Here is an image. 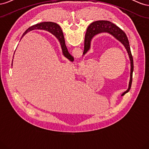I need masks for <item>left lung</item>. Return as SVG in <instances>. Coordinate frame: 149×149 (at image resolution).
I'll use <instances>...</instances> for the list:
<instances>
[{"mask_svg": "<svg viewBox=\"0 0 149 149\" xmlns=\"http://www.w3.org/2000/svg\"><path fill=\"white\" fill-rule=\"evenodd\" d=\"M101 33H108L113 36L114 38H116L118 41H119L123 45L129 55V59L130 61V77L129 84V88L127 90H126L122 94V96H124L125 93H127L129 91L130 87H131L132 82V73L134 71L133 58L131 51H130L129 40L127 38V35L124 33V31H123V30H122L118 26H116L115 24L109 21L98 20L93 22V23L89 25L87 29L86 33L85 35L83 55H85L89 49L90 46H91V41L93 37H94L95 35Z\"/></svg>", "mask_w": 149, "mask_h": 149, "instance_id": "1", "label": "left lung"}]
</instances>
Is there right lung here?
Segmentation results:
<instances>
[{
	"instance_id": "right-lung-1",
	"label": "right lung",
	"mask_w": 149,
	"mask_h": 149,
	"mask_svg": "<svg viewBox=\"0 0 149 149\" xmlns=\"http://www.w3.org/2000/svg\"><path fill=\"white\" fill-rule=\"evenodd\" d=\"M37 29L45 30L49 31V33H52L53 35H55L56 37V38L58 40V41H59V42L60 43L61 47L62 49V52H63V55L71 61H73L74 60L73 57L70 55L68 51V49L65 45L64 35H63V33L62 30L59 25H58L57 24L54 23V22H42V23H40L30 26V28H29L25 31L23 35H22V37L24 36L26 33L29 32V31L33 30H37Z\"/></svg>"
}]
</instances>
